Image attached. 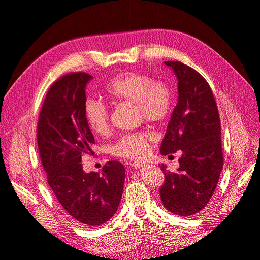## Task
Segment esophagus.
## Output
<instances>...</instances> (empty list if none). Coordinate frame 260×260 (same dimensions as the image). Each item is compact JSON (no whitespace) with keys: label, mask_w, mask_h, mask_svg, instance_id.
Here are the masks:
<instances>
[{"label":"esophagus","mask_w":260,"mask_h":260,"mask_svg":"<svg viewBox=\"0 0 260 260\" xmlns=\"http://www.w3.org/2000/svg\"><path fill=\"white\" fill-rule=\"evenodd\" d=\"M144 165V162H142V161H139V160H135L132 162V166H133V168L135 169H139V168H141Z\"/></svg>","instance_id":"34e87169"}]
</instances>
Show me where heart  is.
Instances as JSON below:
<instances>
[{
    "mask_svg": "<svg viewBox=\"0 0 260 260\" xmlns=\"http://www.w3.org/2000/svg\"><path fill=\"white\" fill-rule=\"evenodd\" d=\"M108 99L135 105L137 114L148 122L159 123L169 116L172 94L164 82L154 81L151 77L139 73H122L114 77L105 88ZM84 116L91 130L104 136L111 127L107 107L101 102L90 99L84 104ZM155 137L149 132L128 133L118 139L111 146V153L124 159L144 157Z\"/></svg>",
    "mask_w": 260,
    "mask_h": 260,
    "instance_id": "b5f03b06",
    "label": "heart"
}]
</instances>
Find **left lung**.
Listing matches in <instances>:
<instances>
[{
	"label": "left lung",
	"mask_w": 260,
	"mask_h": 260,
	"mask_svg": "<svg viewBox=\"0 0 260 260\" xmlns=\"http://www.w3.org/2000/svg\"><path fill=\"white\" fill-rule=\"evenodd\" d=\"M178 79V103L160 145L161 155L182 152L177 172L160 165L164 206L178 216L195 215L207 205L223 167L221 128L208 82L181 61H165Z\"/></svg>",
	"instance_id": "8db88e82"
}]
</instances>
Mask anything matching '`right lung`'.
Listing matches in <instances>:
<instances>
[{"instance_id": "obj_1", "label": "right lung", "mask_w": 260, "mask_h": 260, "mask_svg": "<svg viewBox=\"0 0 260 260\" xmlns=\"http://www.w3.org/2000/svg\"><path fill=\"white\" fill-rule=\"evenodd\" d=\"M92 76L70 73L55 81L39 116L37 141L48 183L59 204L78 222L99 226L107 222L121 201L125 169L107 161L101 172L86 174L82 156L95 143L84 116L85 86Z\"/></svg>"}]
</instances>
